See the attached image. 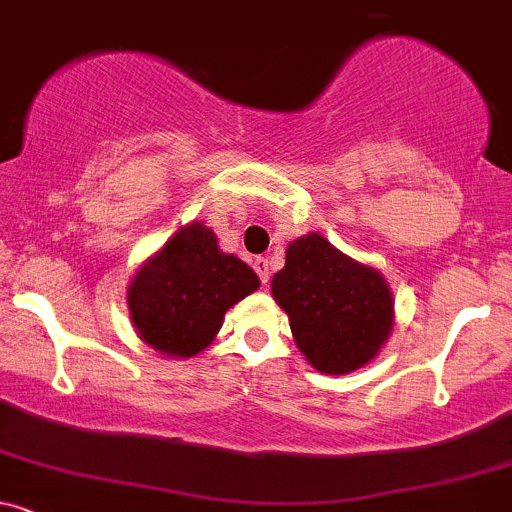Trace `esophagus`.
<instances>
[{
  "instance_id": "34e87169",
  "label": "esophagus",
  "mask_w": 512,
  "mask_h": 512,
  "mask_svg": "<svg viewBox=\"0 0 512 512\" xmlns=\"http://www.w3.org/2000/svg\"><path fill=\"white\" fill-rule=\"evenodd\" d=\"M254 270H256L258 280H261L263 285H268V280H270V266H268V258L256 256V258H254Z\"/></svg>"
}]
</instances>
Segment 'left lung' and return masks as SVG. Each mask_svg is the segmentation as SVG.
I'll return each mask as SVG.
<instances>
[{
  "label": "left lung",
  "mask_w": 512,
  "mask_h": 512,
  "mask_svg": "<svg viewBox=\"0 0 512 512\" xmlns=\"http://www.w3.org/2000/svg\"><path fill=\"white\" fill-rule=\"evenodd\" d=\"M290 316L297 347L323 374H350L369 364L393 328V297L378 270L340 254L321 234L287 246L270 282Z\"/></svg>",
  "instance_id": "8db88e82"
}]
</instances>
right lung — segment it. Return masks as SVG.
Segmentation results:
<instances>
[{
    "label": "right lung",
    "instance_id": "1",
    "mask_svg": "<svg viewBox=\"0 0 512 512\" xmlns=\"http://www.w3.org/2000/svg\"><path fill=\"white\" fill-rule=\"evenodd\" d=\"M258 285L244 261L222 254L213 230L191 222L141 266L126 302L143 342L170 357H194L218 335L225 311Z\"/></svg>",
    "mask_w": 512,
    "mask_h": 512
}]
</instances>
